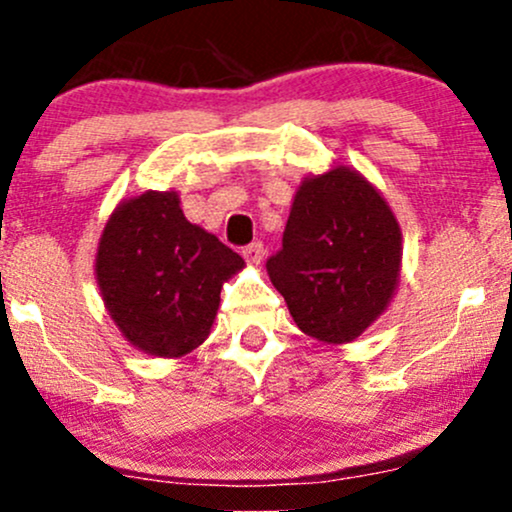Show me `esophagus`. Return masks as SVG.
<instances>
[{"label":"esophagus","mask_w":512,"mask_h":512,"mask_svg":"<svg viewBox=\"0 0 512 512\" xmlns=\"http://www.w3.org/2000/svg\"><path fill=\"white\" fill-rule=\"evenodd\" d=\"M243 257L248 262H252V264H257L264 257V245L260 243V240H255V243H250V245H245L243 248Z\"/></svg>","instance_id":"34e87169"}]
</instances>
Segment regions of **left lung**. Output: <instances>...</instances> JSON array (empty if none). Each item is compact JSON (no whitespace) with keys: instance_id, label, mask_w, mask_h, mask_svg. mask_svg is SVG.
I'll return each instance as SVG.
<instances>
[{"instance_id":"left-lung-1","label":"left lung","mask_w":512,"mask_h":512,"mask_svg":"<svg viewBox=\"0 0 512 512\" xmlns=\"http://www.w3.org/2000/svg\"><path fill=\"white\" fill-rule=\"evenodd\" d=\"M399 262L395 214L366 178L339 166L303 180L267 272L305 334L344 344L387 308Z\"/></svg>"}]
</instances>
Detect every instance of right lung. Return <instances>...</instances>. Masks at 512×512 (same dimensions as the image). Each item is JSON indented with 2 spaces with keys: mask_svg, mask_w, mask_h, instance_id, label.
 Segmentation results:
<instances>
[{
  "mask_svg": "<svg viewBox=\"0 0 512 512\" xmlns=\"http://www.w3.org/2000/svg\"><path fill=\"white\" fill-rule=\"evenodd\" d=\"M243 264L238 252L185 219L175 192H144L105 223L96 276L127 342L173 358L209 337L223 281Z\"/></svg>",
  "mask_w": 512,
  "mask_h": 512,
  "instance_id": "add662e5",
  "label": "right lung"
}]
</instances>
